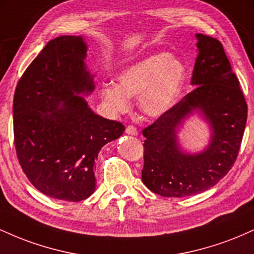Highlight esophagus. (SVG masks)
I'll list each match as a JSON object with an SVG mask.
<instances>
[{
  "label": "esophagus",
  "instance_id": "esophagus-1",
  "mask_svg": "<svg viewBox=\"0 0 254 254\" xmlns=\"http://www.w3.org/2000/svg\"><path fill=\"white\" fill-rule=\"evenodd\" d=\"M125 132L127 133V135H131V136H136L137 135V129L135 127H132V125H129V127L125 129Z\"/></svg>",
  "mask_w": 254,
  "mask_h": 254
}]
</instances>
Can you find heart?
Wrapping results in <instances>:
<instances>
[{
	"mask_svg": "<svg viewBox=\"0 0 254 254\" xmlns=\"http://www.w3.org/2000/svg\"><path fill=\"white\" fill-rule=\"evenodd\" d=\"M117 84H104L100 98L112 115L127 112L130 99L150 118H159L176 104L186 80V65L170 52H156L123 69Z\"/></svg>",
	"mask_w": 254,
	"mask_h": 254,
	"instance_id": "obj_1",
	"label": "heart"
}]
</instances>
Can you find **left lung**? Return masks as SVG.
Here are the masks:
<instances>
[{"label": "left lung", "mask_w": 254, "mask_h": 254, "mask_svg": "<svg viewBox=\"0 0 254 254\" xmlns=\"http://www.w3.org/2000/svg\"><path fill=\"white\" fill-rule=\"evenodd\" d=\"M197 58L191 84L196 87L145 127L142 182L164 197H186L215 186L234 165L247 121V105L222 44L196 33ZM197 113L209 125L208 144L188 152L180 129Z\"/></svg>", "instance_id": "8db88e82"}]
</instances>
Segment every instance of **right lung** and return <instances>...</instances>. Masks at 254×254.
I'll list each match as a JSON object with an SVG mask.
<instances>
[{
  "mask_svg": "<svg viewBox=\"0 0 254 254\" xmlns=\"http://www.w3.org/2000/svg\"><path fill=\"white\" fill-rule=\"evenodd\" d=\"M81 36L45 45L17 83L13 101L16 155L32 185L55 199L80 202L95 191L94 165L105 144L125 127L93 112L94 92Z\"/></svg>",
  "mask_w": 254,
  "mask_h": 254,
  "instance_id": "right-lung-1",
  "label": "right lung"
}]
</instances>
